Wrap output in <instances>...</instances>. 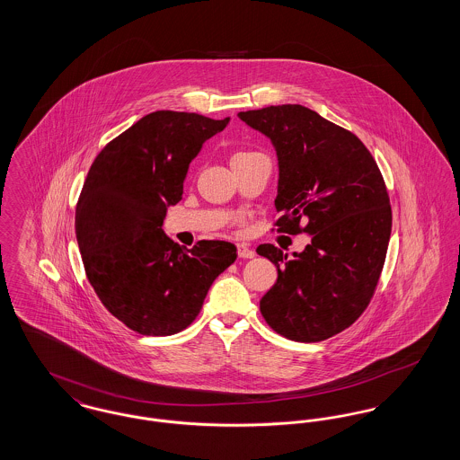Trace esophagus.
<instances>
[{"mask_svg":"<svg viewBox=\"0 0 460 460\" xmlns=\"http://www.w3.org/2000/svg\"><path fill=\"white\" fill-rule=\"evenodd\" d=\"M238 255H240V259H253V257H255V252H253L248 244L240 243V244H238Z\"/></svg>","mask_w":460,"mask_h":460,"instance_id":"1","label":"esophagus"}]
</instances>
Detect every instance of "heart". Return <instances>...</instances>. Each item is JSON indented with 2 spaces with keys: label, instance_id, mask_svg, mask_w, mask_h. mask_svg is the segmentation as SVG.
<instances>
[{
  "label": "heart",
  "instance_id": "obj_1",
  "mask_svg": "<svg viewBox=\"0 0 460 460\" xmlns=\"http://www.w3.org/2000/svg\"><path fill=\"white\" fill-rule=\"evenodd\" d=\"M236 155H246V152H241V154H236ZM236 155H234V156H236Z\"/></svg>",
  "mask_w": 460,
  "mask_h": 460
}]
</instances>
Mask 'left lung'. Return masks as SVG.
Masks as SVG:
<instances>
[{
  "label": "left lung",
  "mask_w": 460,
  "mask_h": 460,
  "mask_svg": "<svg viewBox=\"0 0 460 460\" xmlns=\"http://www.w3.org/2000/svg\"><path fill=\"white\" fill-rule=\"evenodd\" d=\"M238 117L276 148L278 233L310 234L293 259L274 244L257 248L278 267L261 300L263 319L293 341L328 340L362 315L379 281L392 234L385 179L353 132L314 110L278 105Z\"/></svg>",
  "instance_id": "1"
}]
</instances>
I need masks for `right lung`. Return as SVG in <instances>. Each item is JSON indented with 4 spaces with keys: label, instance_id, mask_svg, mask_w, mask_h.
I'll use <instances>...</instances> for the list:
<instances>
[{
    "label": "right lung",
    "instance_id": "obj_1",
    "mask_svg": "<svg viewBox=\"0 0 460 460\" xmlns=\"http://www.w3.org/2000/svg\"><path fill=\"white\" fill-rule=\"evenodd\" d=\"M229 117L158 110L94 158L75 207V236L88 281L113 317L146 336H171L197 319L236 246L201 240L181 250L162 224L203 143Z\"/></svg>",
    "mask_w": 460,
    "mask_h": 460
}]
</instances>
